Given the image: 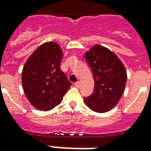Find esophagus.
Instances as JSON below:
<instances>
[{
    "label": "esophagus",
    "mask_w": 151,
    "mask_h": 151,
    "mask_svg": "<svg viewBox=\"0 0 151 151\" xmlns=\"http://www.w3.org/2000/svg\"><path fill=\"white\" fill-rule=\"evenodd\" d=\"M80 84H81V82H79V81H78V82L74 83V86H75L76 87H79V86H80Z\"/></svg>",
    "instance_id": "34e87169"
}]
</instances>
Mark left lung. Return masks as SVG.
<instances>
[{"label":"left lung","mask_w":151,"mask_h":151,"mask_svg":"<svg viewBox=\"0 0 151 151\" xmlns=\"http://www.w3.org/2000/svg\"><path fill=\"white\" fill-rule=\"evenodd\" d=\"M95 81L94 92L84 98L86 105L96 112H107L117 104L123 95L127 73L118 56L105 47L95 45L85 53Z\"/></svg>","instance_id":"obj_1"}]
</instances>
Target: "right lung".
<instances>
[{
    "mask_svg": "<svg viewBox=\"0 0 151 151\" xmlns=\"http://www.w3.org/2000/svg\"><path fill=\"white\" fill-rule=\"evenodd\" d=\"M63 52L54 42L40 45L25 63L22 88L29 102L40 111H49L62 101L71 82L60 68Z\"/></svg>",
    "mask_w": 151,
    "mask_h": 151,
    "instance_id": "obj_1",
    "label": "right lung"
}]
</instances>
